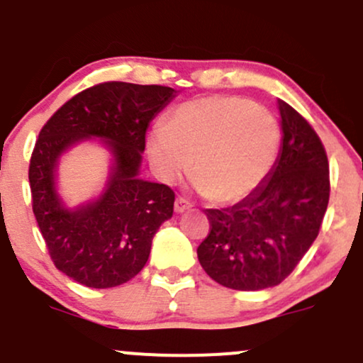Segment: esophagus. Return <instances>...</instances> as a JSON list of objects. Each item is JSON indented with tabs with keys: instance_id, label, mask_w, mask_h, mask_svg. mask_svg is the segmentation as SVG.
<instances>
[{
	"instance_id": "1",
	"label": "esophagus",
	"mask_w": 363,
	"mask_h": 363,
	"mask_svg": "<svg viewBox=\"0 0 363 363\" xmlns=\"http://www.w3.org/2000/svg\"><path fill=\"white\" fill-rule=\"evenodd\" d=\"M174 208H175V212L181 213V212L188 211V208H191V203H189V201L186 200L184 196H177V200H175Z\"/></svg>"
}]
</instances>
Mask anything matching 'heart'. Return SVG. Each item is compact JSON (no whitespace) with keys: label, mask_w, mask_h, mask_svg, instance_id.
Returning <instances> with one entry per match:
<instances>
[{"label":"heart","mask_w":363,"mask_h":363,"mask_svg":"<svg viewBox=\"0 0 363 363\" xmlns=\"http://www.w3.org/2000/svg\"><path fill=\"white\" fill-rule=\"evenodd\" d=\"M280 125L264 106L235 95H208L174 108L147 137L156 175L174 182L191 165L198 191L220 203L252 194L272 170Z\"/></svg>","instance_id":"obj_1"}]
</instances>
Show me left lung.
I'll use <instances>...</instances> for the list:
<instances>
[{
	"instance_id": "8db88e82",
	"label": "left lung",
	"mask_w": 363,
	"mask_h": 363,
	"mask_svg": "<svg viewBox=\"0 0 363 363\" xmlns=\"http://www.w3.org/2000/svg\"><path fill=\"white\" fill-rule=\"evenodd\" d=\"M284 143L268 179L226 208H207L196 254L205 273L235 291L281 284L318 236L330 196L329 160L318 133L278 99Z\"/></svg>"
}]
</instances>
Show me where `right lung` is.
Listing matches in <instances>:
<instances>
[{
	"mask_svg": "<svg viewBox=\"0 0 363 363\" xmlns=\"http://www.w3.org/2000/svg\"><path fill=\"white\" fill-rule=\"evenodd\" d=\"M172 97L170 86L99 83L60 106L38 135L29 162L34 217L55 268L85 287L132 280L147 262L155 233L174 213V189L137 177L147 125ZM85 136L108 140L115 167L105 194L71 213L55 193V165Z\"/></svg>",
	"mask_w": 363,
	"mask_h": 363,
	"instance_id": "right-lung-1",
	"label": "right lung"
}]
</instances>
